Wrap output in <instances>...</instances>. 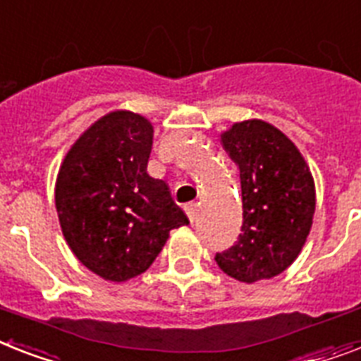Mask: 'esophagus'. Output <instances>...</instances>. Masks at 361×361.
<instances>
[{
  "mask_svg": "<svg viewBox=\"0 0 361 361\" xmlns=\"http://www.w3.org/2000/svg\"><path fill=\"white\" fill-rule=\"evenodd\" d=\"M185 211H187V216H189V221H190V222H195L196 211H198V206H196V204H187Z\"/></svg>",
  "mask_w": 361,
  "mask_h": 361,
  "instance_id": "1",
  "label": "esophagus"
}]
</instances>
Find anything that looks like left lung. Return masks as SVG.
I'll use <instances>...</instances> for the list:
<instances>
[{
  "mask_svg": "<svg viewBox=\"0 0 361 361\" xmlns=\"http://www.w3.org/2000/svg\"><path fill=\"white\" fill-rule=\"evenodd\" d=\"M239 166L243 226L216 265L239 282L271 280L298 257L315 213V181L286 133L265 120H243L221 133Z\"/></svg>",
  "mask_w": 361,
  "mask_h": 361,
  "instance_id": "obj_1",
  "label": "left lung"
}]
</instances>
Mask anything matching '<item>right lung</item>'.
I'll return each instance as SVG.
<instances>
[{"mask_svg":"<svg viewBox=\"0 0 361 361\" xmlns=\"http://www.w3.org/2000/svg\"><path fill=\"white\" fill-rule=\"evenodd\" d=\"M152 142L150 120L111 111L70 146L55 181L64 241L90 272L114 283L142 274L171 230L189 224L166 181L146 171Z\"/></svg>","mask_w":361,"mask_h":361,"instance_id":"obj_1","label":"right lung"}]
</instances>
